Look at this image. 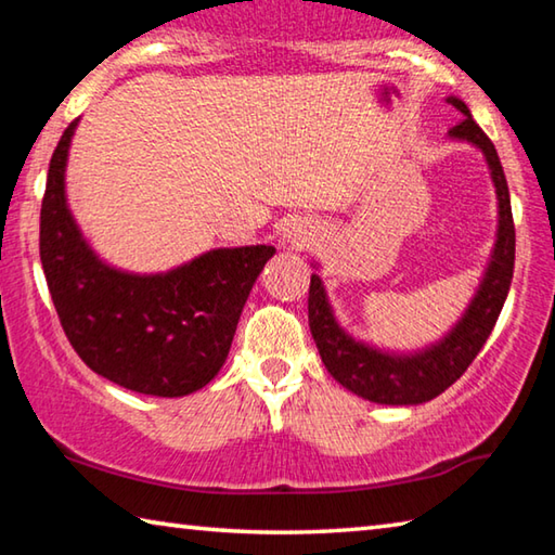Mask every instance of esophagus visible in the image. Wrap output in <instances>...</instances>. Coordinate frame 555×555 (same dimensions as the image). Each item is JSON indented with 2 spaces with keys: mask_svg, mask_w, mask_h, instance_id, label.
I'll return each mask as SVG.
<instances>
[{
  "mask_svg": "<svg viewBox=\"0 0 555 555\" xmlns=\"http://www.w3.org/2000/svg\"><path fill=\"white\" fill-rule=\"evenodd\" d=\"M311 237H313V234L308 232V230L304 228V224H294V228L288 230V240L294 242V244H300V247H304V244L311 242Z\"/></svg>",
  "mask_w": 555,
  "mask_h": 555,
  "instance_id": "1",
  "label": "esophagus"
}]
</instances>
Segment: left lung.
Masks as SVG:
<instances>
[{
  "label": "left lung",
  "instance_id": "8db88e82",
  "mask_svg": "<svg viewBox=\"0 0 555 555\" xmlns=\"http://www.w3.org/2000/svg\"><path fill=\"white\" fill-rule=\"evenodd\" d=\"M448 102L463 115L457 125L450 127V137L465 139V142H473L482 149L487 164L492 168L496 198H500V234H496L492 264L487 269L482 286L477 291L473 304H469L463 321L457 323L455 331L443 343L430 347V350L411 357H391L372 350L362 343H354L352 337H347L340 331L331 306H327L321 279L315 274L311 276V288H308V325H311V335L327 372L345 389L374 403L406 406V403H424L443 393L450 384L463 377L477 352L482 350L496 318L502 313L506 294H509L516 240L504 168L490 137L469 115L465 102L455 98H450Z\"/></svg>",
  "mask_w": 555,
  "mask_h": 555
}]
</instances>
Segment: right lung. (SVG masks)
<instances>
[{
  "mask_svg": "<svg viewBox=\"0 0 555 555\" xmlns=\"http://www.w3.org/2000/svg\"><path fill=\"white\" fill-rule=\"evenodd\" d=\"M78 121L51 156L41 264L65 337L92 372L152 397L203 389L228 360L240 313L274 247L212 249L158 276L121 274L92 255L65 208L63 171Z\"/></svg>",
  "mask_w": 555,
  "mask_h": 555,
  "instance_id": "1",
  "label": "right lung"
}]
</instances>
